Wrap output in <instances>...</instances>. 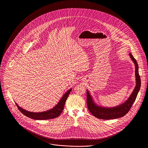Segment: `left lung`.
Wrapping results in <instances>:
<instances>
[{
	"label": "left lung",
	"mask_w": 148,
	"mask_h": 148,
	"mask_svg": "<svg viewBox=\"0 0 148 148\" xmlns=\"http://www.w3.org/2000/svg\"><path fill=\"white\" fill-rule=\"evenodd\" d=\"M129 56L133 60L135 67V77L136 85L134 90L129 98L124 103L113 108H106L103 106H97L94 101L89 92L86 90L87 94V106L89 112L96 118L101 119L109 120L116 119L124 116L130 110L135 100L138 92L140 90L141 86V80L139 71L138 64L133 55L130 53Z\"/></svg>",
	"instance_id": "8db88e82"
}]
</instances>
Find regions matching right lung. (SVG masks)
Here are the masks:
<instances>
[{
  "label": "right lung",
  "mask_w": 148,
  "mask_h": 148,
  "mask_svg": "<svg viewBox=\"0 0 148 148\" xmlns=\"http://www.w3.org/2000/svg\"><path fill=\"white\" fill-rule=\"evenodd\" d=\"M71 90L72 89L71 88L68 92H66L65 94H64L62 98L60 100L59 103L53 108L45 112H38V113L30 112L25 109H23L22 108L18 106L16 103H15V104L22 114H23L24 115L28 116L30 118L35 120H47L54 119L55 118L59 116L60 115V114L62 113L66 100L68 98V95L70 94Z\"/></svg>",
  "instance_id": "right-lung-1"
}]
</instances>
